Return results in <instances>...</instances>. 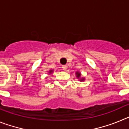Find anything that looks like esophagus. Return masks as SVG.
Here are the masks:
<instances>
[{"instance_id":"34e87169","label":"esophagus","mask_w":129,"mask_h":129,"mask_svg":"<svg viewBox=\"0 0 129 129\" xmlns=\"http://www.w3.org/2000/svg\"><path fill=\"white\" fill-rule=\"evenodd\" d=\"M62 70H67V68H68V67H67V65H62Z\"/></svg>"}]
</instances>
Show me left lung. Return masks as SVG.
<instances>
[{
  "instance_id": "1",
  "label": "left lung",
  "mask_w": 129,
  "mask_h": 129,
  "mask_svg": "<svg viewBox=\"0 0 129 129\" xmlns=\"http://www.w3.org/2000/svg\"><path fill=\"white\" fill-rule=\"evenodd\" d=\"M81 73L79 72H76V76L77 77V78L78 79L79 81H84L85 79V77H81Z\"/></svg>"
}]
</instances>
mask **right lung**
<instances>
[{"label":"right lung","mask_w":129,"mask_h":129,"mask_svg":"<svg viewBox=\"0 0 129 129\" xmlns=\"http://www.w3.org/2000/svg\"><path fill=\"white\" fill-rule=\"evenodd\" d=\"M53 70H49V74H52V72H53Z\"/></svg>","instance_id":"obj_1"}]
</instances>
